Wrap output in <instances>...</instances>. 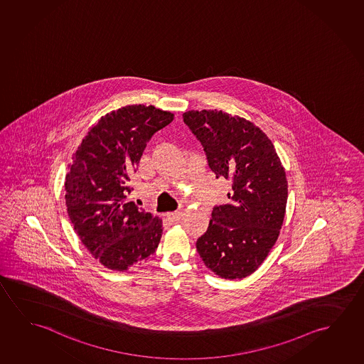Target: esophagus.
<instances>
[{"mask_svg":"<svg viewBox=\"0 0 364 364\" xmlns=\"http://www.w3.org/2000/svg\"><path fill=\"white\" fill-rule=\"evenodd\" d=\"M166 218H167L168 221H171V223H177V221H179L181 218H182V213H179V211H177V213H168V214L166 215Z\"/></svg>","mask_w":364,"mask_h":364,"instance_id":"1","label":"esophagus"}]
</instances>
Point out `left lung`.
Returning a JSON list of instances; mask_svg holds the SVG:
<instances>
[{"label":"left lung","instance_id":"left-lung-1","mask_svg":"<svg viewBox=\"0 0 364 364\" xmlns=\"http://www.w3.org/2000/svg\"><path fill=\"white\" fill-rule=\"evenodd\" d=\"M182 116L216 178L230 183V202L214 208L197 252L219 277H248L264 262L282 228L289 196L284 168L269 138L247 119L221 110Z\"/></svg>","mask_w":364,"mask_h":364}]
</instances>
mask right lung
Masks as SVG:
<instances>
[{"instance_id": "add662e5", "label": "right lung", "mask_w": 364, "mask_h": 364, "mask_svg": "<svg viewBox=\"0 0 364 364\" xmlns=\"http://www.w3.org/2000/svg\"><path fill=\"white\" fill-rule=\"evenodd\" d=\"M173 119L151 105L125 106L91 125L73 153L64 183L67 213L87 250L109 269L127 271L159 245L162 219L127 195L148 140Z\"/></svg>"}]
</instances>
